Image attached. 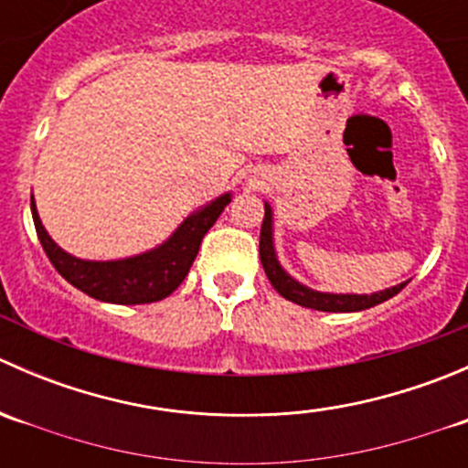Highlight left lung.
I'll return each mask as SVG.
<instances>
[{
    "mask_svg": "<svg viewBox=\"0 0 468 468\" xmlns=\"http://www.w3.org/2000/svg\"><path fill=\"white\" fill-rule=\"evenodd\" d=\"M261 262L269 282H271L273 290H276L282 299L292 301V303L296 305H303V308L310 310H322V313H360V310L374 308V305H378L382 301L399 294V292L410 282L403 281L394 287L374 292V294H333V292H319L303 285V282L296 281L294 276H290V273L282 269V264L278 262L276 247H273V210L267 201H264V219L261 230Z\"/></svg>",
    "mask_w": 468,
    "mask_h": 468,
    "instance_id": "8db88e82",
    "label": "left lung"
}]
</instances>
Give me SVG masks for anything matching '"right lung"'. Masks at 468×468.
<instances>
[{"mask_svg":"<svg viewBox=\"0 0 468 468\" xmlns=\"http://www.w3.org/2000/svg\"><path fill=\"white\" fill-rule=\"evenodd\" d=\"M230 199H233L230 192L217 197L210 204L187 215L163 244L120 261H83L63 251L42 226L33 197L31 215L47 258L65 281L103 303L140 305L163 301L181 285L199 253L201 239L230 204Z\"/></svg>","mask_w":468,"mask_h":468,"instance_id":"obj_1","label":"right lung"}]
</instances>
